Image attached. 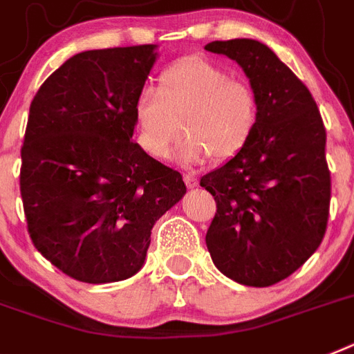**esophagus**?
<instances>
[{
	"label": "esophagus",
	"instance_id": "obj_1",
	"mask_svg": "<svg viewBox=\"0 0 354 354\" xmlns=\"http://www.w3.org/2000/svg\"><path fill=\"white\" fill-rule=\"evenodd\" d=\"M184 183L188 184L189 188H194V186H197V175L194 171H186L184 174Z\"/></svg>",
	"mask_w": 354,
	"mask_h": 354
}]
</instances>
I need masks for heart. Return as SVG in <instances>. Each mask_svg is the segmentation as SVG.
Segmentation results:
<instances>
[{
  "instance_id": "obj_1",
  "label": "heart",
  "mask_w": 354,
  "mask_h": 354,
  "mask_svg": "<svg viewBox=\"0 0 354 354\" xmlns=\"http://www.w3.org/2000/svg\"><path fill=\"white\" fill-rule=\"evenodd\" d=\"M139 145L165 159L184 133L180 157L226 162L241 153L259 124V97L244 81L203 57H184L159 75V88L145 86L133 104Z\"/></svg>"
}]
</instances>
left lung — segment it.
Instances as JSON below:
<instances>
[{
	"label": "left lung",
	"instance_id": "8db88e82",
	"mask_svg": "<svg viewBox=\"0 0 354 354\" xmlns=\"http://www.w3.org/2000/svg\"><path fill=\"white\" fill-rule=\"evenodd\" d=\"M204 48L242 66L261 108L246 148L201 179L217 203L206 246L224 275L268 288L299 270L326 235V128L308 86L270 46L230 39Z\"/></svg>",
	"mask_w": 354,
	"mask_h": 354
}]
</instances>
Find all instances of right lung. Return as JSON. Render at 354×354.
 <instances>
[{
    "instance_id": "1",
    "label": "right lung",
    "mask_w": 354,
    "mask_h": 354,
    "mask_svg": "<svg viewBox=\"0 0 354 354\" xmlns=\"http://www.w3.org/2000/svg\"><path fill=\"white\" fill-rule=\"evenodd\" d=\"M156 45L75 54L34 95L21 146L26 227L65 275L106 284L136 275L151 227L186 194L183 175L131 141Z\"/></svg>"
}]
</instances>
